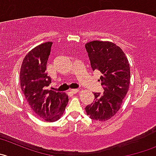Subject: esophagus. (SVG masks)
I'll list each match as a JSON object with an SVG mask.
<instances>
[{
	"instance_id": "esophagus-1",
	"label": "esophagus",
	"mask_w": 156,
	"mask_h": 156,
	"mask_svg": "<svg viewBox=\"0 0 156 156\" xmlns=\"http://www.w3.org/2000/svg\"><path fill=\"white\" fill-rule=\"evenodd\" d=\"M69 91H70V93H74V94H75V93H77L78 92H79V89H72V90H70Z\"/></svg>"
}]
</instances>
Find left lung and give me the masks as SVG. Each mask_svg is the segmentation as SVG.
Returning a JSON list of instances; mask_svg holds the SVG:
<instances>
[{"instance_id":"obj_1","label":"left lung","mask_w":156,"mask_h":156,"mask_svg":"<svg viewBox=\"0 0 156 156\" xmlns=\"http://www.w3.org/2000/svg\"><path fill=\"white\" fill-rule=\"evenodd\" d=\"M85 47L93 70L102 73L99 81L104 90L102 94L94 93V101L86 106V112L92 119L106 121L119 110L128 92V59L119 47L109 41H91L86 44Z\"/></svg>"}]
</instances>
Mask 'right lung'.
<instances>
[{
	"instance_id": "add662e5",
	"label": "right lung",
	"mask_w": 156,
	"mask_h": 156,
	"mask_svg": "<svg viewBox=\"0 0 156 156\" xmlns=\"http://www.w3.org/2000/svg\"><path fill=\"white\" fill-rule=\"evenodd\" d=\"M52 44L46 42L32 49L25 56L20 73V87L28 104L47 122L58 120L69 100L65 93L46 90L51 83L46 69Z\"/></svg>"
}]
</instances>
